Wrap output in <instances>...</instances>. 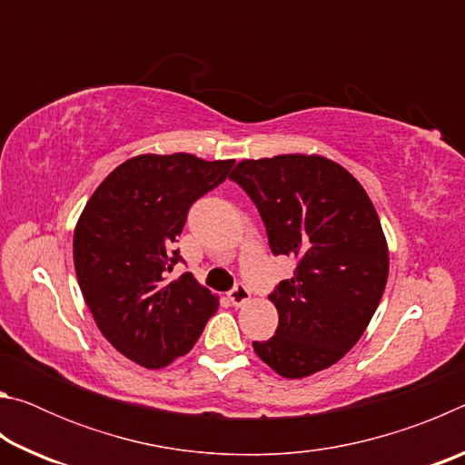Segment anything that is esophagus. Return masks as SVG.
I'll use <instances>...</instances> for the list:
<instances>
[{
	"label": "esophagus",
	"mask_w": 465,
	"mask_h": 465,
	"mask_svg": "<svg viewBox=\"0 0 465 465\" xmlns=\"http://www.w3.org/2000/svg\"><path fill=\"white\" fill-rule=\"evenodd\" d=\"M230 302L235 305V308H240L246 302H250V291L246 285H235L230 291Z\"/></svg>",
	"instance_id": "obj_1"
}]
</instances>
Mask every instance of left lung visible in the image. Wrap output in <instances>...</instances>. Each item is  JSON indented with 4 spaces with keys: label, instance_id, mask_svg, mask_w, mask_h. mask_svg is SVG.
<instances>
[{
    "label": "left lung",
    "instance_id": "1",
    "mask_svg": "<svg viewBox=\"0 0 465 465\" xmlns=\"http://www.w3.org/2000/svg\"><path fill=\"white\" fill-rule=\"evenodd\" d=\"M230 178L254 201L272 254L297 262L269 295L279 326L252 342L256 355L287 380L338 363L388 282V242L365 188L341 163L303 153L242 160Z\"/></svg>",
    "mask_w": 465,
    "mask_h": 465
}]
</instances>
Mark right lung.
Masks as SVG:
<instances>
[{"label": "right lung", "mask_w": 465, "mask_h": 465, "mask_svg": "<svg viewBox=\"0 0 465 465\" xmlns=\"http://www.w3.org/2000/svg\"><path fill=\"white\" fill-rule=\"evenodd\" d=\"M233 160L143 153L123 162L85 203L74 232L82 295L102 336L145 369L186 355L217 312L219 297L191 272L174 242L191 204L230 176Z\"/></svg>", "instance_id": "1"}]
</instances>
